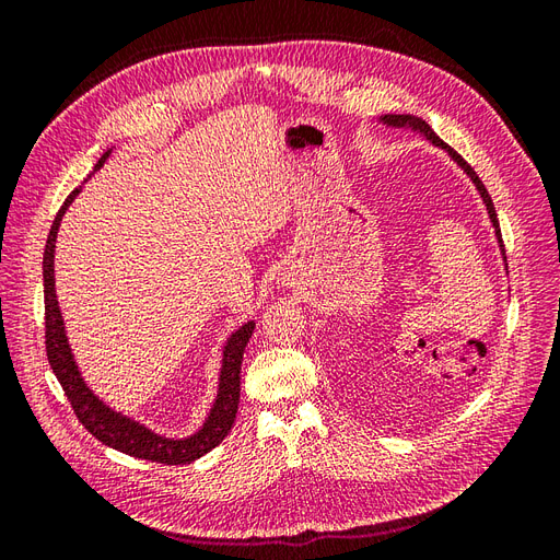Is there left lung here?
I'll return each instance as SVG.
<instances>
[{
  "label": "left lung",
  "instance_id": "left-lung-1",
  "mask_svg": "<svg viewBox=\"0 0 560 560\" xmlns=\"http://www.w3.org/2000/svg\"><path fill=\"white\" fill-rule=\"evenodd\" d=\"M381 124H385V126H389V128H409V130H413V132H420L422 138L425 140H430L434 147H439V149H444L446 154L463 167V171L467 173V177L474 182V186H477V191H479V196L483 198V202H486V210H488V217H490V224H493V229H495V238H498V245H500V252H502V261H504V270H506V257H504V245H502V233H500V222H498V214H495V208H493V200H490V196H488V191H486V186H483V182L479 179V175L471 171V165L457 154L455 149H451L444 140H439L436 138V132L422 121V118H418V116H411V114H385V116H381ZM506 273H510V270H506Z\"/></svg>",
  "mask_w": 560,
  "mask_h": 560
}]
</instances>
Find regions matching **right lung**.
<instances>
[{
    "mask_svg": "<svg viewBox=\"0 0 560 560\" xmlns=\"http://www.w3.org/2000/svg\"><path fill=\"white\" fill-rule=\"evenodd\" d=\"M112 149H107L103 159L95 163L103 167ZM79 189H74L62 208L58 210L54 226L48 231V241L44 249V308H46V358L50 369H54L56 378L60 381L67 399H70L72 409L79 418V422L86 428L97 442H103L109 448H116L121 453H128L132 457H140V460L151 463H163V465H186L198 460L200 455L210 453L214 446L224 442V436L231 432V425L238 413V401H241V364H243V352L254 331V322H245L241 329H235L224 346L222 354V371H219V389L212 409L202 422V428L184 439H167L156 432L144 428L142 422L132 420L124 413H118L93 395V389L83 381L79 374V366L74 362V354L70 348V341L65 336L62 325V313L58 306L56 296V276H54V257H56V238L58 229L67 208L72 206V200L79 196Z\"/></svg>",
    "mask_w": 560,
    "mask_h": 560,
    "instance_id": "obj_1",
    "label": "right lung"
}]
</instances>
